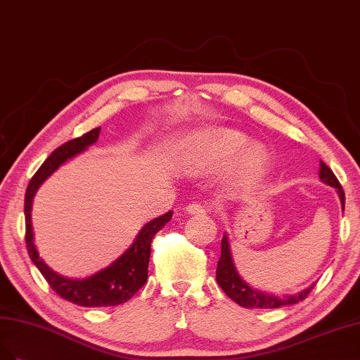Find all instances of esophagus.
<instances>
[{"label":"esophagus","instance_id":"1","mask_svg":"<svg viewBox=\"0 0 360 360\" xmlns=\"http://www.w3.org/2000/svg\"><path fill=\"white\" fill-rule=\"evenodd\" d=\"M187 212L193 215H206L207 214V206L199 202H193L187 206Z\"/></svg>","mask_w":360,"mask_h":360}]
</instances>
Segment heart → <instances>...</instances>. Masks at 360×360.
Wrapping results in <instances>:
<instances>
[{
	"label": "heart",
	"instance_id": "obj_1",
	"mask_svg": "<svg viewBox=\"0 0 360 360\" xmlns=\"http://www.w3.org/2000/svg\"><path fill=\"white\" fill-rule=\"evenodd\" d=\"M184 165L194 173H210L233 160L230 176L235 182L257 181L268 170L271 157L260 143L230 127H212L191 134L185 142Z\"/></svg>",
	"mask_w": 360,
	"mask_h": 360
}]
</instances>
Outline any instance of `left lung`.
Here are the masks:
<instances>
[{"instance_id": "1", "label": "left lung", "mask_w": 360, "mask_h": 360, "mask_svg": "<svg viewBox=\"0 0 360 360\" xmlns=\"http://www.w3.org/2000/svg\"><path fill=\"white\" fill-rule=\"evenodd\" d=\"M320 179L330 185V187H335L338 190L340 199H341V205H342V211L345 206V195H344V190L341 187L340 181L336 179V176L333 175V172L330 167H328L326 165L320 161ZM217 283L218 285L223 288V292L235 302L243 308H280L283 305H293L304 300L312 288H314V284L309 285L308 288L299 292L297 295H292V296H272L268 293L259 292V290H254L252 287H250L245 281L242 280L239 276L233 259H231L230 254V247H229V240L227 236H223L221 240V257L218 260L217 264Z\"/></svg>"}]
</instances>
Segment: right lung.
Masks as SVG:
<instances>
[{"instance_id": "add662e5", "label": "right lung", "mask_w": 360, "mask_h": 360, "mask_svg": "<svg viewBox=\"0 0 360 360\" xmlns=\"http://www.w3.org/2000/svg\"><path fill=\"white\" fill-rule=\"evenodd\" d=\"M100 127L76 137L73 141L56 148L46 158L44 163L36 172L28 184L25 193V240L30 259L37 266V269L44 276V280L52 287L56 295H60L68 302L79 307H117L133 297L139 288L143 287L148 280V263L150 256V242L157 231L163 229L172 218V211L158 218L150 219L142 230L139 231L134 242L121 257H118L108 268L98 271L84 280H70L53 272L48 264L40 259L31 226V210L34 194L37 193L40 185L48 179L52 173L64 165L67 160L84 153V150L97 142Z\"/></svg>"}]
</instances>
